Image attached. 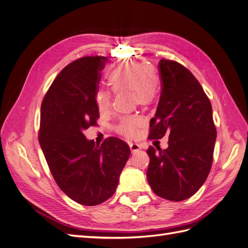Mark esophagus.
Here are the masks:
<instances>
[{
	"label": "esophagus",
	"instance_id": "esophagus-1",
	"mask_svg": "<svg viewBox=\"0 0 248 248\" xmlns=\"http://www.w3.org/2000/svg\"><path fill=\"white\" fill-rule=\"evenodd\" d=\"M129 147H130V150H131L132 153H136V152L140 151V150L141 149L140 146L139 144H137V142H130Z\"/></svg>",
	"mask_w": 248,
	"mask_h": 248
}]
</instances>
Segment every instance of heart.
Here are the masks:
<instances>
[{"label":"heart","mask_w":248,"mask_h":248,"mask_svg":"<svg viewBox=\"0 0 248 248\" xmlns=\"http://www.w3.org/2000/svg\"><path fill=\"white\" fill-rule=\"evenodd\" d=\"M108 82L115 94L129 92L131 101L140 107L151 106L160 88L156 74L145 64L134 61H124L115 66L108 74ZM94 102L100 114H108L111 108L110 95L106 91L96 92ZM140 126L138 117L126 116L120 120L117 130L127 138H133Z\"/></svg>","instance_id":"b5f03b06"}]
</instances>
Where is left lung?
<instances>
[{"instance_id":"obj_1","label":"left lung","mask_w":248,"mask_h":248,"mask_svg":"<svg viewBox=\"0 0 248 248\" xmlns=\"http://www.w3.org/2000/svg\"><path fill=\"white\" fill-rule=\"evenodd\" d=\"M161 93L149 140L169 134L168 149L150 146L147 180L157 196L180 202L193 196L212 167L216 127L212 106L193 74L180 63H158Z\"/></svg>"}]
</instances>
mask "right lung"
Returning a JSON list of instances; mask_svg holds the SVG:
<instances>
[{
    "mask_svg": "<svg viewBox=\"0 0 248 248\" xmlns=\"http://www.w3.org/2000/svg\"><path fill=\"white\" fill-rule=\"evenodd\" d=\"M107 57L87 56L67 65L41 103L39 144L56 183L71 200L95 206L115 193L130 155L122 140L109 137L100 146L82 130L97 125L94 102Z\"/></svg>",
    "mask_w": 248,
    "mask_h": 248,
    "instance_id": "right-lung-1",
    "label": "right lung"
}]
</instances>
